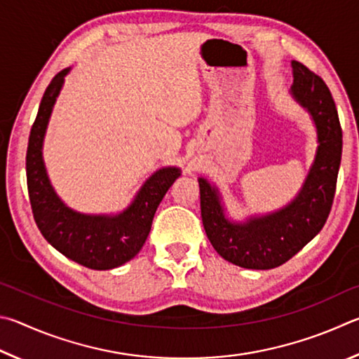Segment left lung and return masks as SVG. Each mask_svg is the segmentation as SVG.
Returning a JSON list of instances; mask_svg holds the SVG:
<instances>
[{
  "label": "left lung",
  "instance_id": "1",
  "mask_svg": "<svg viewBox=\"0 0 359 359\" xmlns=\"http://www.w3.org/2000/svg\"><path fill=\"white\" fill-rule=\"evenodd\" d=\"M292 96L311 113L317 128V154L304 184L290 203L266 216L233 222L225 217L221 196L198 178L203 227L216 252L236 266L271 269L298 254L330 216L342 157V129L334 99L325 81L292 61Z\"/></svg>",
  "mask_w": 359,
  "mask_h": 359
}]
</instances>
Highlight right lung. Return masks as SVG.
I'll use <instances>...</instances> for the list:
<instances>
[{
  "mask_svg": "<svg viewBox=\"0 0 359 359\" xmlns=\"http://www.w3.org/2000/svg\"><path fill=\"white\" fill-rule=\"evenodd\" d=\"M69 71L71 67L62 69L50 81L29 132L27 183L31 210L42 236L67 259L90 269L118 268L140 252L157 206L181 170L176 167L157 170L144 181L134 202L119 215L93 216L67 208L50 184L42 159V143L55 100Z\"/></svg>",
  "mask_w": 359,
  "mask_h": 359,
  "instance_id": "1",
  "label": "right lung"
}]
</instances>
